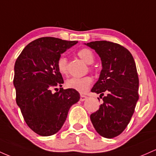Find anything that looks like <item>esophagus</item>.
<instances>
[{
  "mask_svg": "<svg viewBox=\"0 0 156 156\" xmlns=\"http://www.w3.org/2000/svg\"><path fill=\"white\" fill-rule=\"evenodd\" d=\"M87 97H86V96H84V95H80V101H85V99H87Z\"/></svg>",
  "mask_w": 156,
  "mask_h": 156,
  "instance_id": "obj_1",
  "label": "esophagus"
}]
</instances>
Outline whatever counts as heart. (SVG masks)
<instances>
[{"instance_id":"b5f03b06","label":"heart","mask_w":156,"mask_h":156,"mask_svg":"<svg viewBox=\"0 0 156 156\" xmlns=\"http://www.w3.org/2000/svg\"><path fill=\"white\" fill-rule=\"evenodd\" d=\"M77 55L84 62L87 64H92L94 61V55L90 48H84L78 51ZM57 69L62 74L68 73V59L65 55H61L57 60ZM93 83V79L90 76L83 77H72L66 80V86L68 88L73 89L76 91L84 94L88 90Z\"/></svg>"}]
</instances>
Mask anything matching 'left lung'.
Masks as SVG:
<instances>
[{
  "label": "left lung",
  "mask_w": 156,
  "mask_h": 156,
  "mask_svg": "<svg viewBox=\"0 0 156 156\" xmlns=\"http://www.w3.org/2000/svg\"><path fill=\"white\" fill-rule=\"evenodd\" d=\"M86 45L96 51L102 64L91 92L100 94L103 104L90 115V120L100 136L112 139L125 130L139 99L136 62L130 52L118 43L100 40Z\"/></svg>",
  "instance_id": "8db88e82"
}]
</instances>
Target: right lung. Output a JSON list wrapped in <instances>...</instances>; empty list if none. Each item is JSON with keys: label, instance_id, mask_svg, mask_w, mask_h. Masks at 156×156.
<instances>
[{"label": "right lung", "instance_id": "obj_1", "mask_svg": "<svg viewBox=\"0 0 156 156\" xmlns=\"http://www.w3.org/2000/svg\"><path fill=\"white\" fill-rule=\"evenodd\" d=\"M77 43L40 37L26 45L16 59L13 83L17 105L27 125L40 136L58 132L70 108L80 100L76 90L61 87L64 80L57 66L61 54ZM57 87L60 90L53 94L51 89Z\"/></svg>", "mask_w": 156, "mask_h": 156}]
</instances>
